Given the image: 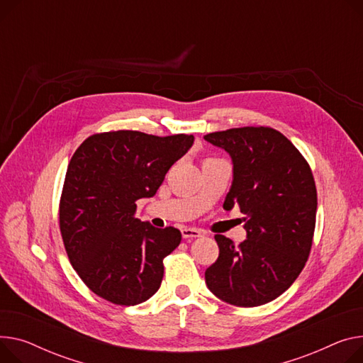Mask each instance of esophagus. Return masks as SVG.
I'll return each mask as SVG.
<instances>
[{
    "label": "esophagus",
    "instance_id": "34e87169",
    "mask_svg": "<svg viewBox=\"0 0 363 363\" xmlns=\"http://www.w3.org/2000/svg\"><path fill=\"white\" fill-rule=\"evenodd\" d=\"M182 238L184 239H191V238H200L201 236V230L196 229V228H182L181 229Z\"/></svg>",
    "mask_w": 363,
    "mask_h": 363
}]
</instances>
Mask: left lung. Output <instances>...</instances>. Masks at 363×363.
I'll list each match as a JSON object with an SVG mask.
<instances>
[{
	"label": "left lung",
	"instance_id": "1",
	"mask_svg": "<svg viewBox=\"0 0 363 363\" xmlns=\"http://www.w3.org/2000/svg\"><path fill=\"white\" fill-rule=\"evenodd\" d=\"M204 140L232 156L233 182L223 208L238 206L248 232L239 245L214 236L219 257L206 270V283L230 305H264L292 286L309 257L317 217L311 166L270 127L216 131Z\"/></svg>",
	"mask_w": 363,
	"mask_h": 363
}]
</instances>
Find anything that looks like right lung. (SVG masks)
<instances>
[{
  "mask_svg": "<svg viewBox=\"0 0 363 363\" xmlns=\"http://www.w3.org/2000/svg\"><path fill=\"white\" fill-rule=\"evenodd\" d=\"M194 137L133 130L87 137L72 155L60 199V230L68 259L99 298L121 306L147 301L163 279V259L181 232L140 222L137 200L153 197Z\"/></svg>",
  "mask_w": 363,
  "mask_h": 363,
  "instance_id": "obj_1",
  "label": "right lung"
}]
</instances>
